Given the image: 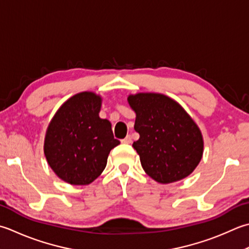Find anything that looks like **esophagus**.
I'll use <instances>...</instances> for the list:
<instances>
[{"label": "esophagus", "mask_w": 249, "mask_h": 249, "mask_svg": "<svg viewBox=\"0 0 249 249\" xmlns=\"http://www.w3.org/2000/svg\"><path fill=\"white\" fill-rule=\"evenodd\" d=\"M121 141H122V143L129 144V143H131V141H133V140H131V136H130V135H127L124 139H122Z\"/></svg>", "instance_id": "esophagus-1"}]
</instances>
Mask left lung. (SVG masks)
Returning <instances> with one entry per match:
<instances>
[{"label":"left lung","instance_id":"8db88e82","mask_svg":"<svg viewBox=\"0 0 249 249\" xmlns=\"http://www.w3.org/2000/svg\"><path fill=\"white\" fill-rule=\"evenodd\" d=\"M136 112L134 128L140 138L133 143L141 166L160 183L186 178L203 155V138L196 124L176 101L160 94L128 97Z\"/></svg>","mask_w":249,"mask_h":249}]
</instances>
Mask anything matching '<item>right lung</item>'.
<instances>
[{
  "instance_id": "add662e5",
  "label": "right lung",
  "mask_w": 249,
  "mask_h": 249,
  "mask_svg": "<svg viewBox=\"0 0 249 249\" xmlns=\"http://www.w3.org/2000/svg\"><path fill=\"white\" fill-rule=\"evenodd\" d=\"M101 98L80 92L63 104L47 128L44 153L63 181L84 186L104 172L110 151L120 141L111 123L99 118Z\"/></svg>"
}]
</instances>
